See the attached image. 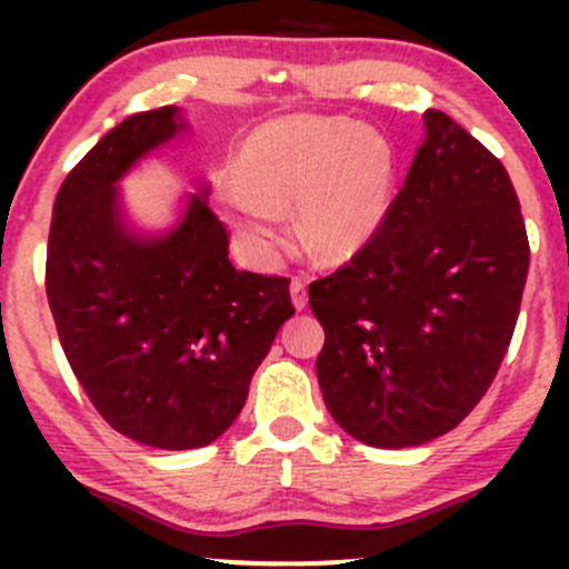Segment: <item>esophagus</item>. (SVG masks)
<instances>
[{
  "mask_svg": "<svg viewBox=\"0 0 569 569\" xmlns=\"http://www.w3.org/2000/svg\"><path fill=\"white\" fill-rule=\"evenodd\" d=\"M289 291H291L293 307H297V310H305V307H307V283H305V280L302 278H293L291 286H289Z\"/></svg>",
  "mask_w": 569,
  "mask_h": 569,
  "instance_id": "1",
  "label": "esophagus"
}]
</instances>
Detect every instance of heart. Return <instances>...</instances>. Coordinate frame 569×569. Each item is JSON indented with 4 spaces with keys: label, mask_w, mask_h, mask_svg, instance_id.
<instances>
[{
    "label": "heart",
    "mask_w": 569,
    "mask_h": 569,
    "mask_svg": "<svg viewBox=\"0 0 569 569\" xmlns=\"http://www.w3.org/2000/svg\"><path fill=\"white\" fill-rule=\"evenodd\" d=\"M398 152L375 128L289 114L248 133L234 171L217 184V208L248 262L280 246L283 211L310 257L339 264L375 243L398 194Z\"/></svg>",
    "instance_id": "obj_1"
}]
</instances>
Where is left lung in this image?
<instances>
[{
  "label": "left lung",
  "instance_id": "left-lung-1",
  "mask_svg": "<svg viewBox=\"0 0 569 569\" xmlns=\"http://www.w3.org/2000/svg\"><path fill=\"white\" fill-rule=\"evenodd\" d=\"M393 213L350 264L310 283L318 385L337 426L382 449L460 426L498 375L530 243L502 162L428 109Z\"/></svg>",
  "mask_w": 569,
  "mask_h": 569
}]
</instances>
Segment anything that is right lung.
I'll list each match as a JSON object with an SVG mask.
<instances>
[{
  "label": "right lung",
  "instance_id": "obj_1",
  "mask_svg": "<svg viewBox=\"0 0 569 569\" xmlns=\"http://www.w3.org/2000/svg\"><path fill=\"white\" fill-rule=\"evenodd\" d=\"M184 130L179 107L133 114L77 162L58 189L44 272L84 393L117 433L154 449L217 441L293 316L289 280L234 270L206 184L168 232L130 227L117 184Z\"/></svg>",
  "mask_w": 569,
  "mask_h": 569
}]
</instances>
